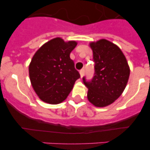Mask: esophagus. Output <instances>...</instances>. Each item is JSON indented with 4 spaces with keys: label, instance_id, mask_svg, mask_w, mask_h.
Returning <instances> with one entry per match:
<instances>
[{
    "label": "esophagus",
    "instance_id": "esophagus-1",
    "mask_svg": "<svg viewBox=\"0 0 150 150\" xmlns=\"http://www.w3.org/2000/svg\"><path fill=\"white\" fill-rule=\"evenodd\" d=\"M84 73H85L84 69H81V70L80 71V75H81V78H83V75H84Z\"/></svg>",
    "mask_w": 150,
    "mask_h": 150
}]
</instances>
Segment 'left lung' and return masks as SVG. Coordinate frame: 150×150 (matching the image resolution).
Masks as SVG:
<instances>
[{"label":"left lung","instance_id":"left-lung-1","mask_svg":"<svg viewBox=\"0 0 150 150\" xmlns=\"http://www.w3.org/2000/svg\"><path fill=\"white\" fill-rule=\"evenodd\" d=\"M95 61V76L86 82L87 98L96 107H105L117 100L128 82L130 69L121 49L107 39L89 43Z\"/></svg>","mask_w":150,"mask_h":150}]
</instances>
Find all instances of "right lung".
<instances>
[{
    "instance_id": "add662e5",
    "label": "right lung",
    "mask_w": 150,
    "mask_h": 150,
    "mask_svg": "<svg viewBox=\"0 0 150 150\" xmlns=\"http://www.w3.org/2000/svg\"><path fill=\"white\" fill-rule=\"evenodd\" d=\"M78 44L54 38L36 51L29 65L31 84L39 98L50 104L66 100L80 74L75 69L70 53Z\"/></svg>"
}]
</instances>
